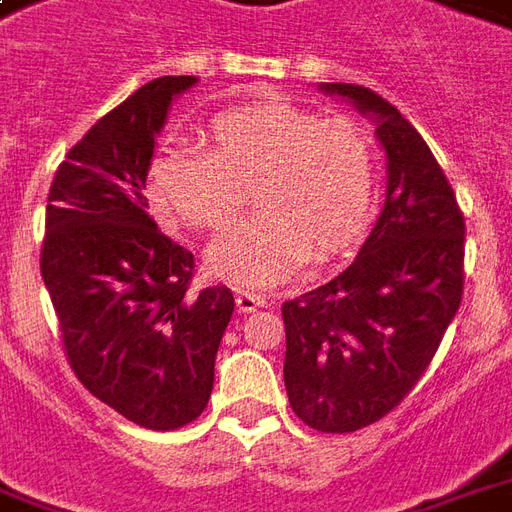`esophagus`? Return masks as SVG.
<instances>
[{
    "instance_id": "34e87169",
    "label": "esophagus",
    "mask_w": 512,
    "mask_h": 512,
    "mask_svg": "<svg viewBox=\"0 0 512 512\" xmlns=\"http://www.w3.org/2000/svg\"><path fill=\"white\" fill-rule=\"evenodd\" d=\"M234 300H237L240 313H251L256 311V308H264V305H267V297H264V294L248 292V289H237V292H234Z\"/></svg>"
}]
</instances>
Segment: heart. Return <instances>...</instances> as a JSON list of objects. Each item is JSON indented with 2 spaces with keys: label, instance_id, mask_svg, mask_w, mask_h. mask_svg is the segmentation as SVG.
I'll list each match as a JSON object with an SVG mask.
<instances>
[{
  "label": "heart",
  "instance_id": "heart-1",
  "mask_svg": "<svg viewBox=\"0 0 512 512\" xmlns=\"http://www.w3.org/2000/svg\"><path fill=\"white\" fill-rule=\"evenodd\" d=\"M253 182L259 215L215 242L210 264L220 278L270 286L368 231L379 201L374 141L352 119H324L289 100L237 106L212 117L204 147L160 149L147 193L174 226L220 231L237 220Z\"/></svg>",
  "mask_w": 512,
  "mask_h": 512
}]
</instances>
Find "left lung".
<instances>
[{
    "label": "left lung",
    "instance_id": "obj_1",
    "mask_svg": "<svg viewBox=\"0 0 512 512\" xmlns=\"http://www.w3.org/2000/svg\"><path fill=\"white\" fill-rule=\"evenodd\" d=\"M379 119L387 201L357 259L283 302V382L302 423L352 434L412 393L464 297V212L431 147L401 111L360 84H327Z\"/></svg>",
    "mask_w": 512,
    "mask_h": 512
}]
</instances>
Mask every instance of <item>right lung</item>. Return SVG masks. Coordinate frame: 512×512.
Returning a JSON list of instances; mask_svg holds the SVG:
<instances>
[{
    "instance_id": "1",
    "label": "right lung",
    "mask_w": 512,
    "mask_h": 512,
    "mask_svg": "<svg viewBox=\"0 0 512 512\" xmlns=\"http://www.w3.org/2000/svg\"><path fill=\"white\" fill-rule=\"evenodd\" d=\"M163 76L111 108L67 149L48 190L40 275L78 382L130 423L174 431L210 401L234 313L229 286L193 292L196 259L147 215V171L171 98Z\"/></svg>"
}]
</instances>
